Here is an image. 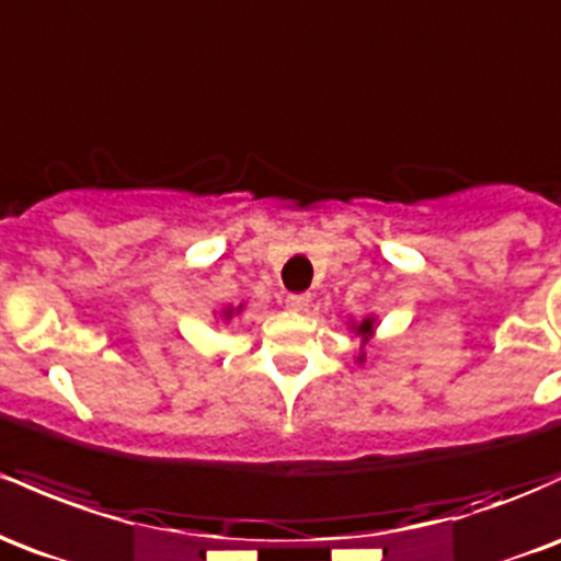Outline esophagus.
I'll use <instances>...</instances> for the list:
<instances>
[{"label":"esophagus","instance_id":"34e87169","mask_svg":"<svg viewBox=\"0 0 561 561\" xmlns=\"http://www.w3.org/2000/svg\"><path fill=\"white\" fill-rule=\"evenodd\" d=\"M309 304H311V295L309 293L287 295V298H285V306L290 311H306V309H309Z\"/></svg>","mask_w":561,"mask_h":561}]
</instances>
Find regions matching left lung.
I'll list each match as a JSON object with an SVG mask.
<instances>
[{
  "label": "left lung",
  "instance_id": "left-lung-1",
  "mask_svg": "<svg viewBox=\"0 0 561 561\" xmlns=\"http://www.w3.org/2000/svg\"><path fill=\"white\" fill-rule=\"evenodd\" d=\"M348 324H351V332H354V335L362 341L359 354H356V362L362 365V362H365V346L370 343V337L375 335V324H378V322H375V317H365L362 322H348Z\"/></svg>",
  "mask_w": 561,
  "mask_h": 561
}]
</instances>
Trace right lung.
I'll return each instance as SVG.
<instances>
[{
  "label": "right lung",
  "instance_id": "add662e5",
  "mask_svg": "<svg viewBox=\"0 0 561 561\" xmlns=\"http://www.w3.org/2000/svg\"><path fill=\"white\" fill-rule=\"evenodd\" d=\"M242 309H244V306H237V309H231V306H226V309L220 311V319H224V322H229L233 313H239Z\"/></svg>",
  "mask_w": 561,
  "mask_h": 561
}]
</instances>
